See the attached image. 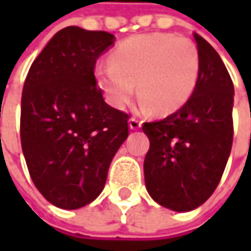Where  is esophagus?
<instances>
[{"label":"esophagus","instance_id":"34e87169","mask_svg":"<svg viewBox=\"0 0 251 251\" xmlns=\"http://www.w3.org/2000/svg\"><path fill=\"white\" fill-rule=\"evenodd\" d=\"M141 124H142V121L140 119H137V117H131L130 119L131 130H138V128H141Z\"/></svg>","mask_w":251,"mask_h":251}]
</instances>
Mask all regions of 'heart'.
<instances>
[{
    "label": "heart",
    "instance_id": "heart-1",
    "mask_svg": "<svg viewBox=\"0 0 251 251\" xmlns=\"http://www.w3.org/2000/svg\"><path fill=\"white\" fill-rule=\"evenodd\" d=\"M111 63L95 67V79L106 100L123 109L135 83L141 104L159 116L181 109L193 96L200 78V53L187 37L172 33L131 36L111 51Z\"/></svg>",
    "mask_w": 251,
    "mask_h": 251
}]
</instances>
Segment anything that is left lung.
<instances>
[{
  "label": "left lung",
  "instance_id": "obj_1",
  "mask_svg": "<svg viewBox=\"0 0 251 251\" xmlns=\"http://www.w3.org/2000/svg\"><path fill=\"white\" fill-rule=\"evenodd\" d=\"M200 78L190 100L166 119L144 123L150 151L144 160L147 190L158 204L186 212L218 187L233 142V82L214 47L194 34Z\"/></svg>",
  "mask_w": 251,
  "mask_h": 251
}]
</instances>
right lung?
Returning a JSON list of instances; mask_svg holds the SVG:
<instances>
[{"mask_svg": "<svg viewBox=\"0 0 251 251\" xmlns=\"http://www.w3.org/2000/svg\"><path fill=\"white\" fill-rule=\"evenodd\" d=\"M114 43L103 30L68 26L54 34L25 79L21 144L29 175L47 201L63 209L92 202L128 137V119L103 100L96 60Z\"/></svg>", "mask_w": 251, "mask_h": 251, "instance_id": "1", "label": "right lung"}]
</instances>
